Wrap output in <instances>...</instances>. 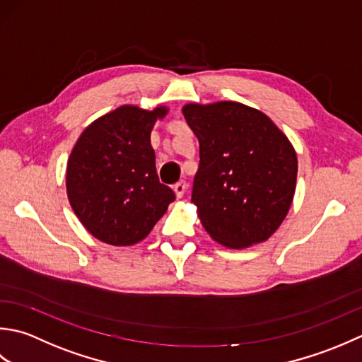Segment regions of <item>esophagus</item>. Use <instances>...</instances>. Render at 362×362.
<instances>
[{"mask_svg":"<svg viewBox=\"0 0 362 362\" xmlns=\"http://www.w3.org/2000/svg\"><path fill=\"white\" fill-rule=\"evenodd\" d=\"M173 192H175L176 198H182L184 194H186V182L181 181V182L176 184V186L173 187Z\"/></svg>","mask_w":362,"mask_h":362,"instance_id":"obj_1","label":"esophagus"}]
</instances>
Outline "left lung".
<instances>
[{
	"mask_svg": "<svg viewBox=\"0 0 362 362\" xmlns=\"http://www.w3.org/2000/svg\"><path fill=\"white\" fill-rule=\"evenodd\" d=\"M182 114L200 144L192 203L204 230L234 250L267 240L297 186L291 140L261 110L238 101L189 103Z\"/></svg>",
	"mask_w": 362,
	"mask_h": 362,
	"instance_id": "left-lung-1",
	"label": "left lung"
}]
</instances>
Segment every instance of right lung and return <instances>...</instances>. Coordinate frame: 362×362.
Listing matches in <instances>:
<instances>
[{"mask_svg": "<svg viewBox=\"0 0 362 362\" xmlns=\"http://www.w3.org/2000/svg\"><path fill=\"white\" fill-rule=\"evenodd\" d=\"M167 106L123 105L101 115L76 140L65 186L73 212L95 239L114 247L144 240L175 200L159 182L151 146Z\"/></svg>", "mask_w": 362, "mask_h": 362, "instance_id": "add662e5", "label": "right lung"}]
</instances>
